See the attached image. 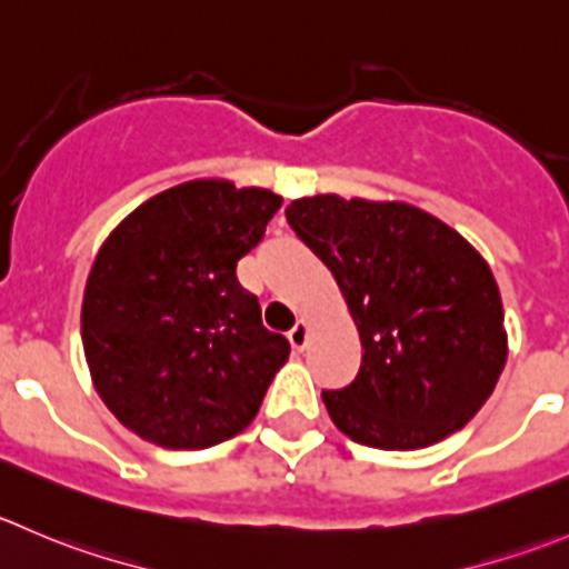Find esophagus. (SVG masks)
Returning <instances> with one entry per match:
<instances>
[{
	"mask_svg": "<svg viewBox=\"0 0 569 569\" xmlns=\"http://www.w3.org/2000/svg\"><path fill=\"white\" fill-rule=\"evenodd\" d=\"M308 336H311V325H308L306 319H300V322H297L295 328L289 330V341H291V347H295V350H306Z\"/></svg>",
	"mask_w": 569,
	"mask_h": 569,
	"instance_id": "1",
	"label": "esophagus"
}]
</instances>
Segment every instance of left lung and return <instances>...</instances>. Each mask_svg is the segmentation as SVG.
Returning a JSON list of instances; mask_svg holds the SVG:
<instances>
[{"label":"left lung","instance_id":"left-lung-1","mask_svg":"<svg viewBox=\"0 0 569 569\" xmlns=\"http://www.w3.org/2000/svg\"><path fill=\"white\" fill-rule=\"evenodd\" d=\"M286 219L333 272L361 336L356 380L322 391L336 428L378 450L465 428L509 356L498 283L476 247L408 202L317 194Z\"/></svg>","mask_w":569,"mask_h":569}]
</instances>
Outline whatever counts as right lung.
Wrapping results in <instances>:
<instances>
[{"label":"right lung","instance_id":"add662e5","mask_svg":"<svg viewBox=\"0 0 569 569\" xmlns=\"http://www.w3.org/2000/svg\"><path fill=\"white\" fill-rule=\"evenodd\" d=\"M283 197L191 180L138 206L104 239L82 295V350L104 406L169 450L233 439L256 419L289 341L261 322L236 263Z\"/></svg>","mask_w":569,"mask_h":569}]
</instances>
